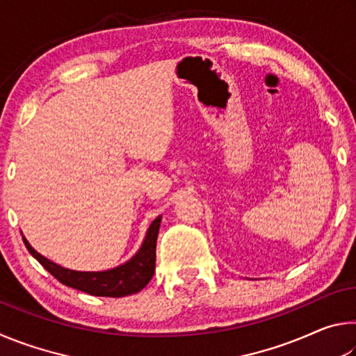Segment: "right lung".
Segmentation results:
<instances>
[{
  "label": "right lung",
  "mask_w": 356,
  "mask_h": 356,
  "mask_svg": "<svg viewBox=\"0 0 356 356\" xmlns=\"http://www.w3.org/2000/svg\"><path fill=\"white\" fill-rule=\"evenodd\" d=\"M160 221V216H156L152 221L140 251L129 262L119 265L116 268L106 270V272H75V270L59 267V265L48 261L47 257L40 256L28 243L25 237H23V243H25L33 257H35L40 262L42 267L48 273L55 276L59 282H63L64 286L74 287L76 291L86 292L89 295H95V297L119 298L125 297V295L138 293L152 280L155 272V248Z\"/></svg>",
  "instance_id": "1"
}]
</instances>
